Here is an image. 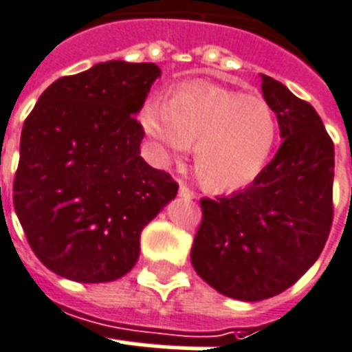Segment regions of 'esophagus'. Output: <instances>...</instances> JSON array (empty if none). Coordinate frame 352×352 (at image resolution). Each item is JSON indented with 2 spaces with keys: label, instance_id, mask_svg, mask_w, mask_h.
<instances>
[{
  "label": "esophagus",
  "instance_id": "34e87169",
  "mask_svg": "<svg viewBox=\"0 0 352 352\" xmlns=\"http://www.w3.org/2000/svg\"><path fill=\"white\" fill-rule=\"evenodd\" d=\"M179 195H181L182 199H188V201H191V199H195L197 193L193 190H191L190 186L181 184V186H179Z\"/></svg>",
  "mask_w": 352,
  "mask_h": 352
}]
</instances>
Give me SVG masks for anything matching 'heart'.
<instances>
[{
	"mask_svg": "<svg viewBox=\"0 0 352 352\" xmlns=\"http://www.w3.org/2000/svg\"><path fill=\"white\" fill-rule=\"evenodd\" d=\"M141 122L162 162L182 157L193 142L197 175L215 191L255 181L278 137L275 110L265 99L208 82L181 87L166 102H146Z\"/></svg>",
	"mask_w": 352,
	"mask_h": 352,
	"instance_id": "b5f03b06",
	"label": "heart"
}]
</instances>
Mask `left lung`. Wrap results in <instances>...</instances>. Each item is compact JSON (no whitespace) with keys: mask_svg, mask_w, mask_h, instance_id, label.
Wrapping results in <instances>:
<instances>
[{"mask_svg":"<svg viewBox=\"0 0 352 352\" xmlns=\"http://www.w3.org/2000/svg\"><path fill=\"white\" fill-rule=\"evenodd\" d=\"M264 99L284 139L248 188L201 199L191 248L197 275L230 298L258 302L295 284L324 250L333 224L334 144L316 110L273 77Z\"/></svg>","mask_w":352,"mask_h":352,"instance_id":"left-lung-1","label":"left lung"}]
</instances>
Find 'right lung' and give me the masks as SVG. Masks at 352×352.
I'll return each instance as SVG.
<instances>
[{
  "instance_id": "obj_1",
  "label": "right lung",
  "mask_w": 352,
  "mask_h": 352,
  "mask_svg": "<svg viewBox=\"0 0 352 352\" xmlns=\"http://www.w3.org/2000/svg\"><path fill=\"white\" fill-rule=\"evenodd\" d=\"M161 68L107 61L59 77L25 119L14 208L36 256L82 284L121 278L141 231L175 199L170 173L141 157L135 113Z\"/></svg>"
}]
</instances>
